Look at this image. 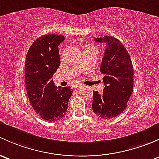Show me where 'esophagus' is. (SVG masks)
Segmentation results:
<instances>
[{"label":"esophagus","mask_w":159,"mask_h":159,"mask_svg":"<svg viewBox=\"0 0 159 159\" xmlns=\"http://www.w3.org/2000/svg\"><path fill=\"white\" fill-rule=\"evenodd\" d=\"M79 86H78V85H77V86H75V88H78V87H79Z\"/></svg>","instance_id":"34e87169"}]
</instances>
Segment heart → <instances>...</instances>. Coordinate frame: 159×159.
<instances>
[{
    "label": "heart",
    "mask_w": 159,
    "mask_h": 159,
    "mask_svg": "<svg viewBox=\"0 0 159 159\" xmlns=\"http://www.w3.org/2000/svg\"><path fill=\"white\" fill-rule=\"evenodd\" d=\"M92 47H92V46H90V45H86V47H84V50H86V49H89V48H92Z\"/></svg>",
    "instance_id": "obj_1"
}]
</instances>
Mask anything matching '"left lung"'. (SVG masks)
<instances>
[{
	"instance_id": "left-lung-1",
	"label": "left lung",
	"mask_w": 159,
	"mask_h": 159,
	"mask_svg": "<svg viewBox=\"0 0 159 159\" xmlns=\"http://www.w3.org/2000/svg\"><path fill=\"white\" fill-rule=\"evenodd\" d=\"M95 40L106 47L100 66L105 87L102 93L93 91L92 107L99 117L112 119L127 107L133 91V66L128 51L118 39L105 36Z\"/></svg>"
}]
</instances>
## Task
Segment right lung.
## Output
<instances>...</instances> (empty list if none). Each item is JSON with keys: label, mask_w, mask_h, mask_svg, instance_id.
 <instances>
[{"label": "right lung", "mask_w": 159, "mask_h": 159, "mask_svg": "<svg viewBox=\"0 0 159 159\" xmlns=\"http://www.w3.org/2000/svg\"><path fill=\"white\" fill-rule=\"evenodd\" d=\"M64 37L43 35L30 46L25 61V85L34 111L44 120L55 122L66 115L73 90L57 87L52 76L60 64L58 47Z\"/></svg>", "instance_id": "obj_1"}]
</instances>
